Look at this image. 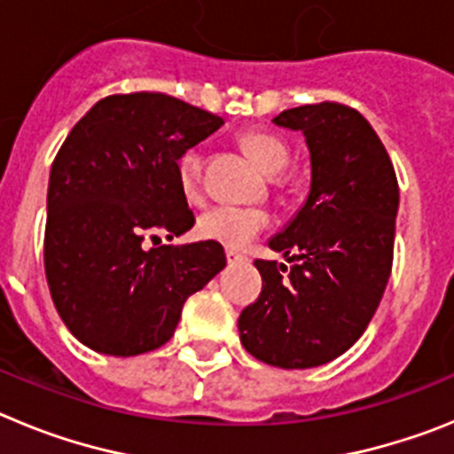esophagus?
Masks as SVG:
<instances>
[{
  "label": "esophagus",
  "instance_id": "esophagus-1",
  "mask_svg": "<svg viewBox=\"0 0 454 454\" xmlns=\"http://www.w3.org/2000/svg\"><path fill=\"white\" fill-rule=\"evenodd\" d=\"M224 254H227V262H230V263H243V262H246V254H240L239 250H227Z\"/></svg>",
  "mask_w": 454,
  "mask_h": 454
}]
</instances>
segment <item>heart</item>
Returning <instances> with one entry per match:
<instances>
[{"instance_id":"1","label":"heart","mask_w":454,"mask_h":454,"mask_svg":"<svg viewBox=\"0 0 454 454\" xmlns=\"http://www.w3.org/2000/svg\"><path fill=\"white\" fill-rule=\"evenodd\" d=\"M240 145L254 156V161L266 172L284 170L288 159H291V152L284 145V140L268 134V131H246L240 136ZM202 170L204 154L198 147H191L179 156L177 179L188 200L198 198L200 191H202ZM268 227H270V214L266 208L256 207L218 204V207L207 208L198 218V234L211 243L230 247V250L246 247L252 239H256Z\"/></svg>"}]
</instances>
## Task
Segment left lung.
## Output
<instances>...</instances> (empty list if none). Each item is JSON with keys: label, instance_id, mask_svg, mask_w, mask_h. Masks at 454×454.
Instances as JSON below:
<instances>
[{"label": "left lung", "instance_id": "obj_1", "mask_svg": "<svg viewBox=\"0 0 454 454\" xmlns=\"http://www.w3.org/2000/svg\"><path fill=\"white\" fill-rule=\"evenodd\" d=\"M272 122L307 138L311 191L268 243L291 268L254 262L263 286L240 311V343L268 366L314 368L355 346L380 307L393 266L398 179L356 108L304 104Z\"/></svg>", "mask_w": 454, "mask_h": 454}]
</instances>
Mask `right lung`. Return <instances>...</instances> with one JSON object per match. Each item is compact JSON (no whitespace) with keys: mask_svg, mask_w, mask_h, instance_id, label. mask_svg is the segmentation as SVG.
I'll use <instances>...</instances> for the list:
<instances>
[{"mask_svg":"<svg viewBox=\"0 0 454 454\" xmlns=\"http://www.w3.org/2000/svg\"><path fill=\"white\" fill-rule=\"evenodd\" d=\"M220 124L166 92H129L99 99L63 140L47 188L45 275L56 311L90 350L161 348L188 295L227 263L211 240L143 247L195 224L177 161Z\"/></svg>","mask_w":454,"mask_h":454,"instance_id":"obj_1","label":"right lung"}]
</instances>
